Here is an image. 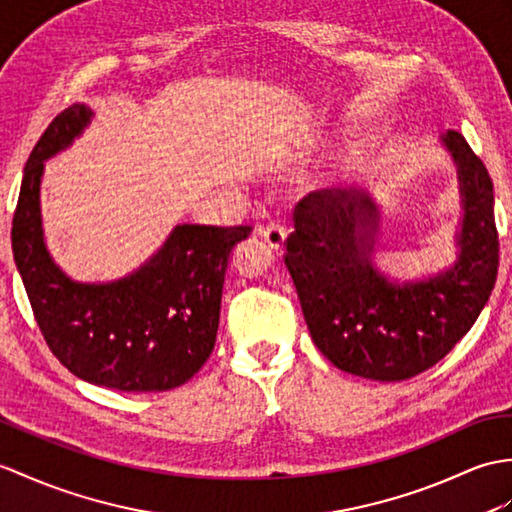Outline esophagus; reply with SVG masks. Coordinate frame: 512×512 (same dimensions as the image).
<instances>
[{
  "instance_id": "obj_1",
  "label": "esophagus",
  "mask_w": 512,
  "mask_h": 512,
  "mask_svg": "<svg viewBox=\"0 0 512 512\" xmlns=\"http://www.w3.org/2000/svg\"><path fill=\"white\" fill-rule=\"evenodd\" d=\"M259 235L270 248L281 251L285 244V237H288V229H285L281 222H272V224H266L264 229H259Z\"/></svg>"
}]
</instances>
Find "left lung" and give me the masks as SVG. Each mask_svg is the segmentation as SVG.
Segmentation results:
<instances>
[{
  "label": "left lung",
  "instance_id": "left-lung-1",
  "mask_svg": "<svg viewBox=\"0 0 512 512\" xmlns=\"http://www.w3.org/2000/svg\"><path fill=\"white\" fill-rule=\"evenodd\" d=\"M443 144L462 194L458 261L436 277L390 283L371 264L377 207L366 192L320 189L294 207L285 244L312 340L340 371L403 382L432 368L478 320L497 279L493 181L460 133Z\"/></svg>",
  "mask_w": 512,
  "mask_h": 512
}]
</instances>
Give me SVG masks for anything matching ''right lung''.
<instances>
[{
  "label": "right lung",
  "instance_id": "add662e5",
  "mask_svg": "<svg viewBox=\"0 0 512 512\" xmlns=\"http://www.w3.org/2000/svg\"><path fill=\"white\" fill-rule=\"evenodd\" d=\"M91 115L69 106L32 148L13 216L15 264L47 347L71 373L124 392L170 390L211 355L231 251L253 229L178 224L133 275L71 281L45 248L39 189L43 161L71 146Z\"/></svg>",
  "mask_w": 512,
  "mask_h": 512
}]
</instances>
